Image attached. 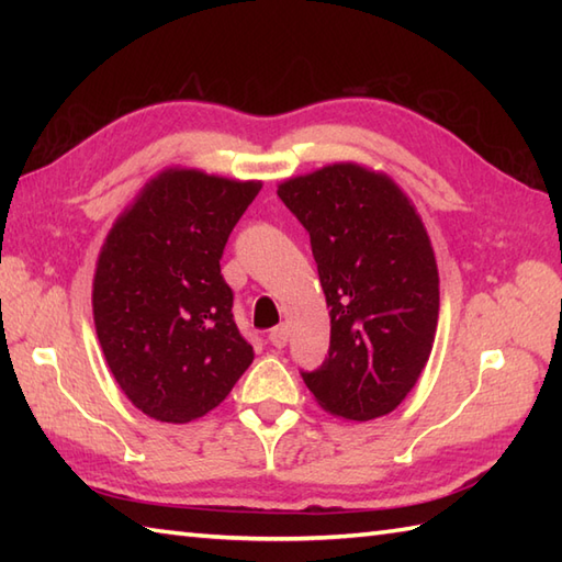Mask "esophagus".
Instances as JSON below:
<instances>
[{"label":"esophagus","mask_w":562,"mask_h":562,"mask_svg":"<svg viewBox=\"0 0 562 562\" xmlns=\"http://www.w3.org/2000/svg\"><path fill=\"white\" fill-rule=\"evenodd\" d=\"M270 342L274 345V348H284V345H288V340H290V326L288 324H280V326H274L272 330H270Z\"/></svg>","instance_id":"obj_1"}]
</instances>
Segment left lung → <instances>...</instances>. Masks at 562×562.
<instances>
[{
	"mask_svg": "<svg viewBox=\"0 0 562 562\" xmlns=\"http://www.w3.org/2000/svg\"><path fill=\"white\" fill-rule=\"evenodd\" d=\"M312 238L330 348L302 372L321 408L367 423L396 411L432 352L439 272L411 198L384 171L328 164L278 186Z\"/></svg>",
	"mask_w": 562,
	"mask_h": 562,
	"instance_id": "1",
	"label": "left lung"
}]
</instances>
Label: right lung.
Instances as JSON below:
<instances>
[{
    "label": "right lung",
    "instance_id": "right-lung-1",
    "mask_svg": "<svg viewBox=\"0 0 562 562\" xmlns=\"http://www.w3.org/2000/svg\"><path fill=\"white\" fill-rule=\"evenodd\" d=\"M260 181L164 169L117 214L93 272V324L130 403L183 425L229 396L254 348L220 258Z\"/></svg>",
    "mask_w": 562,
    "mask_h": 562
}]
</instances>
